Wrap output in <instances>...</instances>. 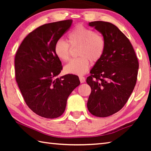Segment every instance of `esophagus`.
<instances>
[{
    "instance_id": "obj_1",
    "label": "esophagus",
    "mask_w": 151,
    "mask_h": 151,
    "mask_svg": "<svg viewBox=\"0 0 151 151\" xmlns=\"http://www.w3.org/2000/svg\"><path fill=\"white\" fill-rule=\"evenodd\" d=\"M79 79L81 83H84L86 81V78L84 76H79Z\"/></svg>"
}]
</instances>
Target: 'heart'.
Instances as JSON below:
<instances>
[{
    "instance_id": "b5f03b06",
    "label": "heart",
    "mask_w": 151,
    "mask_h": 151,
    "mask_svg": "<svg viewBox=\"0 0 151 151\" xmlns=\"http://www.w3.org/2000/svg\"><path fill=\"white\" fill-rule=\"evenodd\" d=\"M69 41L72 47H79L78 56L64 67L67 73L82 75L88 72L89 61L93 63L98 62L103 56L106 49V42L101 34L93 30L78 24L69 33ZM54 54L58 58L66 62L70 58V45L62 39L58 40L54 47Z\"/></svg>"
}]
</instances>
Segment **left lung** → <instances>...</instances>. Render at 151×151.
<instances>
[{
	"label": "left lung",
	"instance_id": "obj_1",
	"mask_svg": "<svg viewBox=\"0 0 151 151\" xmlns=\"http://www.w3.org/2000/svg\"><path fill=\"white\" fill-rule=\"evenodd\" d=\"M89 25L103 36L106 49L86 79L91 88L87 106L92 115L105 117L119 111L129 100L136 84L139 63L129 40L116 26L104 21Z\"/></svg>",
	"mask_w": 151,
	"mask_h": 151
}]
</instances>
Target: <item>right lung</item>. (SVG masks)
<instances>
[{"label": "right lung", "mask_w": 151, "mask_h": 151, "mask_svg": "<svg viewBox=\"0 0 151 151\" xmlns=\"http://www.w3.org/2000/svg\"><path fill=\"white\" fill-rule=\"evenodd\" d=\"M71 19L40 26L28 34L15 57V78L26 104L41 117L54 119L65 110L67 98L80 82L68 75L56 78L62 70L54 47L71 26Z\"/></svg>", "instance_id": "obj_1"}]
</instances>
